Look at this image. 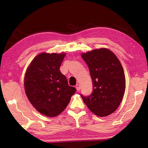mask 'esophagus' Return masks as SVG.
Returning <instances> with one entry per match:
<instances>
[{
    "mask_svg": "<svg viewBox=\"0 0 148 148\" xmlns=\"http://www.w3.org/2000/svg\"><path fill=\"white\" fill-rule=\"evenodd\" d=\"M76 88L77 90V91H79L81 89V86H80V84H77L76 85Z\"/></svg>",
    "mask_w": 148,
    "mask_h": 148,
    "instance_id": "esophagus-1",
    "label": "esophagus"
}]
</instances>
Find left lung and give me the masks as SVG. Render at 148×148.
Instances as JSON below:
<instances>
[{
    "instance_id": "obj_1",
    "label": "left lung",
    "mask_w": 148,
    "mask_h": 148,
    "mask_svg": "<svg viewBox=\"0 0 148 148\" xmlns=\"http://www.w3.org/2000/svg\"><path fill=\"white\" fill-rule=\"evenodd\" d=\"M93 82L89 96L81 95L88 108L95 115L104 117L114 112L120 104L125 90L122 65L109 49L101 48L83 53Z\"/></svg>"
}]
</instances>
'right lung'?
<instances>
[{"mask_svg": "<svg viewBox=\"0 0 148 148\" xmlns=\"http://www.w3.org/2000/svg\"><path fill=\"white\" fill-rule=\"evenodd\" d=\"M65 56V53H40L30 63L25 75L24 86L29 101L49 117L60 114L76 92L60 71Z\"/></svg>", "mask_w": 148, "mask_h": 148, "instance_id": "1", "label": "right lung"}]
</instances>
